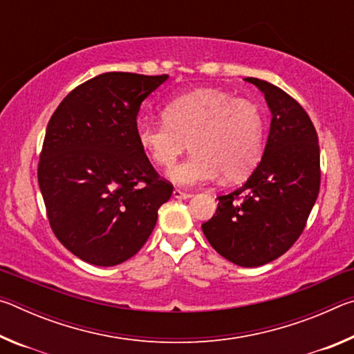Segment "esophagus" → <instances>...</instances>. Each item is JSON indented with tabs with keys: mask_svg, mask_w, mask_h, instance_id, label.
Segmentation results:
<instances>
[{
	"mask_svg": "<svg viewBox=\"0 0 354 354\" xmlns=\"http://www.w3.org/2000/svg\"><path fill=\"white\" fill-rule=\"evenodd\" d=\"M173 196H175V198H178V200H185V198H190L192 194H189V192H183L179 189H175V190H173Z\"/></svg>",
	"mask_w": 354,
	"mask_h": 354,
	"instance_id": "obj_1",
	"label": "esophagus"
}]
</instances>
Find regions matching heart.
Here are the masks:
<instances>
[{"label":"heart","instance_id":"heart-1","mask_svg":"<svg viewBox=\"0 0 354 354\" xmlns=\"http://www.w3.org/2000/svg\"><path fill=\"white\" fill-rule=\"evenodd\" d=\"M162 118L140 120L136 137L148 158L165 170L176 164L189 143L192 154L170 171L176 184L209 183L220 173L226 181H237L262 158L266 117L251 100L218 88H198L169 101Z\"/></svg>","mask_w":354,"mask_h":354}]
</instances>
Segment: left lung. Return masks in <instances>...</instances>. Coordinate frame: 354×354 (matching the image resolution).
Masks as SVG:
<instances>
[{"instance_id": "obj_1", "label": "left lung", "mask_w": 354, "mask_h": 354, "mask_svg": "<svg viewBox=\"0 0 354 354\" xmlns=\"http://www.w3.org/2000/svg\"><path fill=\"white\" fill-rule=\"evenodd\" d=\"M245 81L259 88L270 107L266 151L242 187L218 196L217 211L201 227L225 259L259 267L283 256L301 236L320 190V147L297 100L267 81Z\"/></svg>"}]
</instances>
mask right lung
I'll list each match as a JSON object with an SVG mask.
<instances>
[{
	"mask_svg": "<svg viewBox=\"0 0 354 354\" xmlns=\"http://www.w3.org/2000/svg\"><path fill=\"white\" fill-rule=\"evenodd\" d=\"M167 77L98 75L73 88L48 122L37 169L48 220L59 242L92 266L133 257L173 194L136 137L142 101Z\"/></svg>",
	"mask_w": 354,
	"mask_h": 354,
	"instance_id": "1",
	"label": "right lung"
}]
</instances>
